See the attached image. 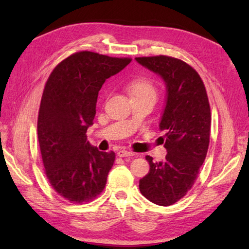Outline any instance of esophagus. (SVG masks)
<instances>
[{
  "label": "esophagus",
  "mask_w": 249,
  "mask_h": 249,
  "mask_svg": "<svg viewBox=\"0 0 249 249\" xmlns=\"http://www.w3.org/2000/svg\"><path fill=\"white\" fill-rule=\"evenodd\" d=\"M135 154L133 152H129V151H125V150H122L118 152V156L119 157H130V156H134Z\"/></svg>",
  "instance_id": "34e87169"
}]
</instances>
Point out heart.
<instances>
[{
  "label": "heart",
  "instance_id": "1",
  "mask_svg": "<svg viewBox=\"0 0 249 249\" xmlns=\"http://www.w3.org/2000/svg\"><path fill=\"white\" fill-rule=\"evenodd\" d=\"M127 91L130 98H150L155 100L157 97L156 87L145 78H137L127 84Z\"/></svg>",
  "mask_w": 249,
  "mask_h": 249
}]
</instances>
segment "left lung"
<instances>
[{
    "mask_svg": "<svg viewBox=\"0 0 249 249\" xmlns=\"http://www.w3.org/2000/svg\"><path fill=\"white\" fill-rule=\"evenodd\" d=\"M140 65L160 78L166 86V105L160 122L166 160L154 162L145 156L150 171L139 189L151 202L168 206L183 198L197 178L210 143L211 110L199 73L171 56L136 57Z\"/></svg>",
    "mask_w": 249,
    "mask_h": 249,
    "instance_id": "8db88e82",
    "label": "left lung"
}]
</instances>
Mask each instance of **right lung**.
<instances>
[{"label": "right lung", "mask_w": 249, "mask_h": 249, "mask_svg": "<svg viewBox=\"0 0 249 249\" xmlns=\"http://www.w3.org/2000/svg\"><path fill=\"white\" fill-rule=\"evenodd\" d=\"M130 61L77 52L62 61L47 80L37 122L41 158L51 186L70 202H89L105 188L115 154L93 146L87 130L93 125L106 79Z\"/></svg>", "instance_id": "1"}]
</instances>
